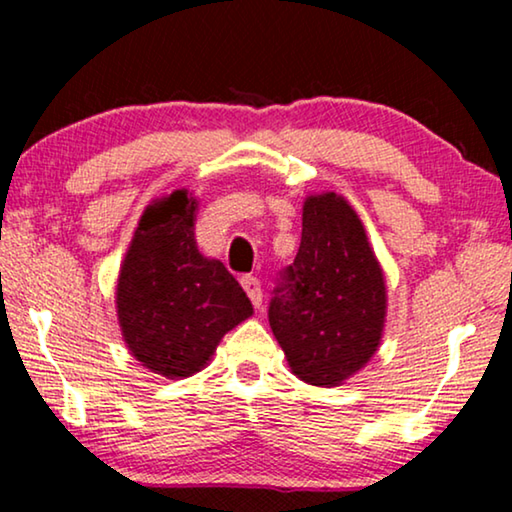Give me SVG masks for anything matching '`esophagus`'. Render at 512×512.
Segmentation results:
<instances>
[{"instance_id":"1","label":"esophagus","mask_w":512,"mask_h":512,"mask_svg":"<svg viewBox=\"0 0 512 512\" xmlns=\"http://www.w3.org/2000/svg\"><path fill=\"white\" fill-rule=\"evenodd\" d=\"M240 284H242V289L247 291V296H249L251 303H254V307H261V303H263L261 282H258V279H256L254 275H242Z\"/></svg>"}]
</instances>
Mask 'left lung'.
<instances>
[{
    "label": "left lung",
    "instance_id": "obj_1",
    "mask_svg": "<svg viewBox=\"0 0 512 512\" xmlns=\"http://www.w3.org/2000/svg\"><path fill=\"white\" fill-rule=\"evenodd\" d=\"M384 314V275L359 216L340 195H310L300 249L279 272L268 307L293 375L338 387L377 352Z\"/></svg>",
    "mask_w": 512,
    "mask_h": 512
}]
</instances>
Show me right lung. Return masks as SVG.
I'll return each mask as SVG.
<instances>
[{
  "label": "right lung",
  "instance_id": "right-lung-1",
  "mask_svg": "<svg viewBox=\"0 0 512 512\" xmlns=\"http://www.w3.org/2000/svg\"><path fill=\"white\" fill-rule=\"evenodd\" d=\"M195 209L186 191L146 209L118 277V321L132 356L170 380L205 368L223 335L254 312L226 265L198 251Z\"/></svg>",
  "mask_w": 512,
  "mask_h": 512
}]
</instances>
